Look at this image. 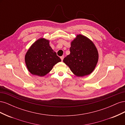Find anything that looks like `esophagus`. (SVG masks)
<instances>
[{
    "label": "esophagus",
    "instance_id": "1",
    "mask_svg": "<svg viewBox=\"0 0 125 125\" xmlns=\"http://www.w3.org/2000/svg\"><path fill=\"white\" fill-rule=\"evenodd\" d=\"M63 58H64V56H62L60 57V59H61L62 61L63 59Z\"/></svg>",
    "mask_w": 125,
    "mask_h": 125
}]
</instances>
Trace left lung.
<instances>
[{
  "instance_id": "1",
  "label": "left lung",
  "mask_w": 125,
  "mask_h": 125,
  "mask_svg": "<svg viewBox=\"0 0 125 125\" xmlns=\"http://www.w3.org/2000/svg\"><path fill=\"white\" fill-rule=\"evenodd\" d=\"M70 53L63 62L77 77H84L95 69L99 60V52L95 44L88 37L78 34L71 42Z\"/></svg>"
}]
</instances>
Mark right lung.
<instances>
[{
	"mask_svg": "<svg viewBox=\"0 0 125 125\" xmlns=\"http://www.w3.org/2000/svg\"><path fill=\"white\" fill-rule=\"evenodd\" d=\"M60 62L61 59L50 46V40L44 38H40L33 43L25 55L28 71L39 77L45 76Z\"/></svg>",
	"mask_w": 125,
	"mask_h": 125,
	"instance_id": "right-lung-1",
	"label": "right lung"
}]
</instances>
